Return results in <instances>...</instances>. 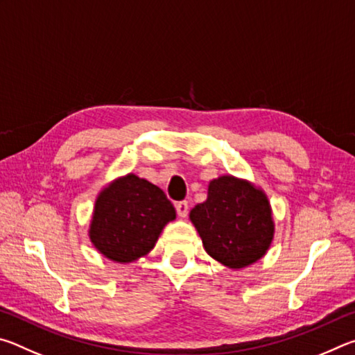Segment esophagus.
<instances>
[{"mask_svg":"<svg viewBox=\"0 0 355 355\" xmlns=\"http://www.w3.org/2000/svg\"><path fill=\"white\" fill-rule=\"evenodd\" d=\"M175 209H177V213H178L180 218H186V216H188V209H189L188 202H186V200L177 202L175 203Z\"/></svg>","mask_w":355,"mask_h":355,"instance_id":"34e87169","label":"esophagus"}]
</instances>
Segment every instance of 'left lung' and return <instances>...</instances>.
Instances as JSON below:
<instances>
[{"mask_svg":"<svg viewBox=\"0 0 355 355\" xmlns=\"http://www.w3.org/2000/svg\"><path fill=\"white\" fill-rule=\"evenodd\" d=\"M189 219L207 254L230 269H243L266 255L275 224L269 199L249 180L220 175L208 184L207 200Z\"/></svg>","mask_w":355,"mask_h":355,"instance_id":"obj_1","label":"left lung"}]
</instances>
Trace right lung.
<instances>
[{"label": "right lung", "instance_id": "obj_1", "mask_svg": "<svg viewBox=\"0 0 355 355\" xmlns=\"http://www.w3.org/2000/svg\"><path fill=\"white\" fill-rule=\"evenodd\" d=\"M175 218V208L163 189L146 178L127 173L98 192L89 239L107 260L133 263L148 255L163 228Z\"/></svg>", "mask_w": 355, "mask_h": 355}]
</instances>
